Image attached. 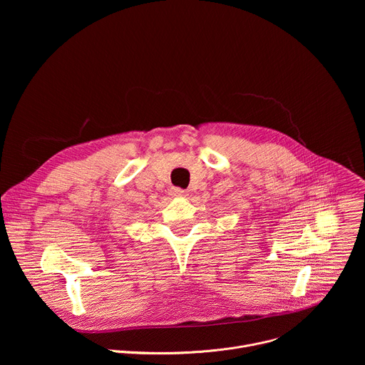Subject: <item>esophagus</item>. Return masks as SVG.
Masks as SVG:
<instances>
[{"label":"esophagus","mask_w":365,"mask_h":365,"mask_svg":"<svg viewBox=\"0 0 365 365\" xmlns=\"http://www.w3.org/2000/svg\"><path fill=\"white\" fill-rule=\"evenodd\" d=\"M170 192H172V195H173V196H179V197L186 195V192H185L183 189H179V187H172V190H170Z\"/></svg>","instance_id":"34e87169"}]
</instances>
